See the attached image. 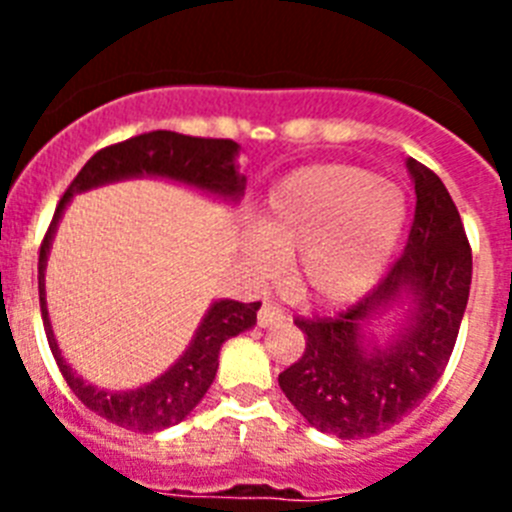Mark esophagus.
Masks as SVG:
<instances>
[{
  "label": "esophagus",
  "mask_w": 512,
  "mask_h": 512,
  "mask_svg": "<svg viewBox=\"0 0 512 512\" xmlns=\"http://www.w3.org/2000/svg\"><path fill=\"white\" fill-rule=\"evenodd\" d=\"M256 320H259V328H271V325L282 323L284 310H282V307H277V305H261Z\"/></svg>",
  "instance_id": "34e87169"
}]
</instances>
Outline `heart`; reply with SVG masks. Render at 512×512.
<instances>
[{
    "label": "heart",
    "instance_id": "b5f03b06",
    "mask_svg": "<svg viewBox=\"0 0 512 512\" xmlns=\"http://www.w3.org/2000/svg\"><path fill=\"white\" fill-rule=\"evenodd\" d=\"M408 223L395 184L356 166L297 169L266 192L241 253L251 274L277 277L295 260L292 289L307 305L346 307L382 279Z\"/></svg>",
    "mask_w": 512,
    "mask_h": 512
}]
</instances>
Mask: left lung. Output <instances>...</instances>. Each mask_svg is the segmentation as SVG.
<instances>
[{
  "label": "left lung",
  "mask_w": 512,
  "mask_h": 512,
  "mask_svg": "<svg viewBox=\"0 0 512 512\" xmlns=\"http://www.w3.org/2000/svg\"><path fill=\"white\" fill-rule=\"evenodd\" d=\"M415 220L405 253L366 297L336 318L302 320L305 354L279 387L318 431L351 441L387 431L413 413L454 351L472 284V248L449 189L415 158ZM387 314L396 325L377 337ZM390 323V320H387Z\"/></svg>",
  "instance_id": "1"
}]
</instances>
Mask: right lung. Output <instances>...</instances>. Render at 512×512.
Instances as JSON below:
<instances>
[{
	"mask_svg": "<svg viewBox=\"0 0 512 512\" xmlns=\"http://www.w3.org/2000/svg\"><path fill=\"white\" fill-rule=\"evenodd\" d=\"M238 153H241V146L235 140L192 138V135L171 133V130H153V133L135 135L125 143L94 153L84 164V169L76 174L71 187L66 189L63 200L58 202L38 259L40 315H43L45 336H48L53 359H56L63 379L74 390V395L92 413H97L99 418H107L120 428L156 433L169 428V425L182 423L197 408V402L205 397L210 384L215 382L220 346L228 338L256 325V312H259L261 302L215 300L207 307L205 318L194 330L184 354L161 377L143 384V387H135V390H104L97 384H89L66 364L56 336H53L48 302H45V264H48V253H51L58 223H61L69 202L74 200V194L89 192V189L104 187V184L125 182V179H143V176L184 184V187L210 194L220 202L238 205L243 189H246V176L238 171V164H235Z\"/></svg>",
	"mask_w": 512,
	"mask_h": 512,
	"instance_id": "obj_1",
	"label": "right lung"
}]
</instances>
